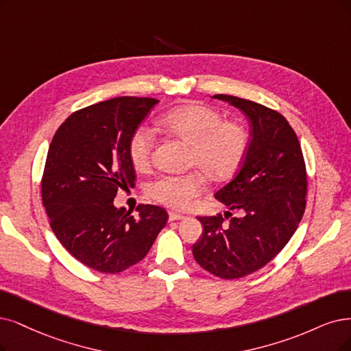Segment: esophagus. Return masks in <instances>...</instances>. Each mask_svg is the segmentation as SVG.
Instances as JSON below:
<instances>
[{"label":"esophagus","instance_id":"esophagus-1","mask_svg":"<svg viewBox=\"0 0 351 351\" xmlns=\"http://www.w3.org/2000/svg\"><path fill=\"white\" fill-rule=\"evenodd\" d=\"M185 218V215L182 214H178V213H169V221H178V219H182Z\"/></svg>","mask_w":351,"mask_h":351}]
</instances>
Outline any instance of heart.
Segmentation results:
<instances>
[{
	"mask_svg": "<svg viewBox=\"0 0 351 351\" xmlns=\"http://www.w3.org/2000/svg\"><path fill=\"white\" fill-rule=\"evenodd\" d=\"M166 133L189 145V166H195L217 182L234 176L247 154L250 137L244 125L224 121L219 111L204 104H186L160 117ZM154 134L146 125L137 127L128 140V158L138 171L149 167ZM204 189L198 172L159 175L147 185V195L167 208L186 210Z\"/></svg>",
	"mask_w": 351,
	"mask_h": 351,
	"instance_id": "obj_1",
	"label": "heart"
}]
</instances>
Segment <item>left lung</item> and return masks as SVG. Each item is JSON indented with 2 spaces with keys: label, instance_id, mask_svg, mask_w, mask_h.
<instances>
[{
  "label": "left lung",
  "instance_id": "left-lung-1",
  "mask_svg": "<svg viewBox=\"0 0 351 351\" xmlns=\"http://www.w3.org/2000/svg\"><path fill=\"white\" fill-rule=\"evenodd\" d=\"M214 98L241 110L252 124L241 169L215 193L243 217L228 223L221 214L198 217L204 231L192 253L210 274L239 279L267 265L293 236L306 205V169L300 140L282 114L239 97Z\"/></svg>",
  "mask_w": 351,
  "mask_h": 351
}]
</instances>
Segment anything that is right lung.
<instances>
[{
	"label": "right lung",
	"instance_id": "1",
	"mask_svg": "<svg viewBox=\"0 0 351 351\" xmlns=\"http://www.w3.org/2000/svg\"><path fill=\"white\" fill-rule=\"evenodd\" d=\"M159 101L117 97L71 114L49 146L42 199L55 236L76 261L101 274L138 263L166 226L162 206L140 204L138 218L117 208L134 186L128 140Z\"/></svg>",
	"mask_w": 351,
	"mask_h": 351
}]
</instances>
